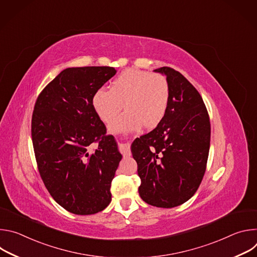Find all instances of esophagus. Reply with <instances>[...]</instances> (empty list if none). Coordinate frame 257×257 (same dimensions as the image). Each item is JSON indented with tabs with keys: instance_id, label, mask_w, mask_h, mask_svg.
Segmentation results:
<instances>
[{
	"instance_id": "34e87169",
	"label": "esophagus",
	"mask_w": 257,
	"mask_h": 257,
	"mask_svg": "<svg viewBox=\"0 0 257 257\" xmlns=\"http://www.w3.org/2000/svg\"><path fill=\"white\" fill-rule=\"evenodd\" d=\"M120 153L122 154V156L125 158L130 157L131 155V151H130V146L128 144H120Z\"/></svg>"
}]
</instances>
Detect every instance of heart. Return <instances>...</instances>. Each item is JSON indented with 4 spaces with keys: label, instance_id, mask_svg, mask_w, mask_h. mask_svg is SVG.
Returning <instances> with one entry per match:
<instances>
[{
    "label": "heart",
    "instance_id": "1",
    "mask_svg": "<svg viewBox=\"0 0 257 257\" xmlns=\"http://www.w3.org/2000/svg\"><path fill=\"white\" fill-rule=\"evenodd\" d=\"M169 100L170 84L164 75L127 69L113 80L111 89L95 91L92 105L101 121L111 123L124 103L126 112L112 125V129L125 130L136 129L142 124L146 128L156 127L166 115Z\"/></svg>",
    "mask_w": 257,
    "mask_h": 257
}]
</instances>
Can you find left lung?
Masks as SVG:
<instances>
[{"instance_id":"obj_1","label":"left lung","mask_w":257,"mask_h":257,"mask_svg":"<svg viewBox=\"0 0 257 257\" xmlns=\"http://www.w3.org/2000/svg\"><path fill=\"white\" fill-rule=\"evenodd\" d=\"M155 71L167 76L169 105L158 126L133 142L131 153L141 180L140 197L151 205L171 208L190 199L200 185L210 122L201 95L180 72L171 67Z\"/></svg>"}]
</instances>
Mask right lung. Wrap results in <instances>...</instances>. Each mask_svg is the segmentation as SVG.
Instances as JSON below:
<instances>
[{"instance_id": "add662e5", "label": "right lung", "mask_w": 257, "mask_h": 257, "mask_svg": "<svg viewBox=\"0 0 257 257\" xmlns=\"http://www.w3.org/2000/svg\"><path fill=\"white\" fill-rule=\"evenodd\" d=\"M115 74L108 66L67 68L34 104L31 137L40 175L55 201L74 214L96 213L112 200L111 183L122 156L92 96ZM92 143L98 148L90 153Z\"/></svg>"}]
</instances>
